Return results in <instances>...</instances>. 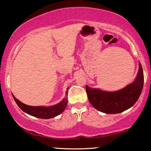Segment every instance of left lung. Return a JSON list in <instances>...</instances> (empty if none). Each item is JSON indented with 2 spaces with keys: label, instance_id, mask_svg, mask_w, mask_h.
<instances>
[{
  "label": "left lung",
  "instance_id": "obj_1",
  "mask_svg": "<svg viewBox=\"0 0 151 151\" xmlns=\"http://www.w3.org/2000/svg\"><path fill=\"white\" fill-rule=\"evenodd\" d=\"M144 86L143 69L140 63L135 81L122 89L115 92H106L86 86L88 99L93 106L101 112L113 114L131 108L137 102Z\"/></svg>",
  "mask_w": 151,
  "mask_h": 151
}]
</instances>
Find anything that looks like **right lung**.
<instances>
[{"instance_id": "1", "label": "right lung", "mask_w": 151, "mask_h": 151, "mask_svg": "<svg viewBox=\"0 0 151 151\" xmlns=\"http://www.w3.org/2000/svg\"><path fill=\"white\" fill-rule=\"evenodd\" d=\"M67 96L68 91H66V98H64L63 101H61L60 102L56 105L49 107L28 106V105L24 104L20 101L17 100L14 96L13 98L16 104L19 106V108L22 111H23L24 112L30 115H32V116L38 117V118L49 119L57 116V115H60L63 112L67 104Z\"/></svg>"}]
</instances>
